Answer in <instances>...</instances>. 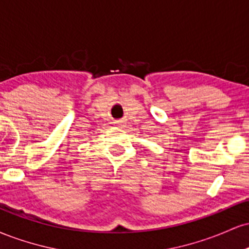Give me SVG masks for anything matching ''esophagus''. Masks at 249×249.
I'll return each instance as SVG.
<instances>
[{
    "label": "esophagus",
    "mask_w": 249,
    "mask_h": 249,
    "mask_svg": "<svg viewBox=\"0 0 249 249\" xmlns=\"http://www.w3.org/2000/svg\"><path fill=\"white\" fill-rule=\"evenodd\" d=\"M117 124H119V125H121V124H122V122H117Z\"/></svg>",
    "instance_id": "34e87169"
}]
</instances>
